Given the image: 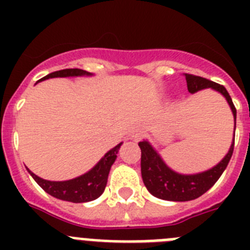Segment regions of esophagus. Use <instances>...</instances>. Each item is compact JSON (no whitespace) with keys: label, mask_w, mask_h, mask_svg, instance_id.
<instances>
[{"label":"esophagus","mask_w":250,"mask_h":250,"mask_svg":"<svg viewBox=\"0 0 250 250\" xmlns=\"http://www.w3.org/2000/svg\"><path fill=\"white\" fill-rule=\"evenodd\" d=\"M143 136H144V132L141 131V130H136V131H134L131 134V139L134 141H139L143 139Z\"/></svg>","instance_id":"esophagus-1"}]
</instances>
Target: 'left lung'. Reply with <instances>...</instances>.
Listing matches in <instances>:
<instances>
[{
	"label": "left lung",
	"mask_w": 250,
	"mask_h": 250,
	"mask_svg": "<svg viewBox=\"0 0 250 250\" xmlns=\"http://www.w3.org/2000/svg\"><path fill=\"white\" fill-rule=\"evenodd\" d=\"M185 80H187L188 90L190 94H195L204 89H213L223 95L233 112L234 130H235L237 110L231 101L230 95L228 94L224 86L207 80L204 77L189 74H185ZM139 146L141 149V176L150 194L163 200L189 202L207 193L220 178L233 155L234 138L227 155L215 167L196 174H180L170 169L165 164V161L161 159L160 154L152 147V145L147 140L140 141Z\"/></svg>",
	"instance_id": "obj_1"
}]
</instances>
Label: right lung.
<instances>
[{
	"label": "right lung",
	"instance_id": "add662e5",
	"mask_svg": "<svg viewBox=\"0 0 250 250\" xmlns=\"http://www.w3.org/2000/svg\"><path fill=\"white\" fill-rule=\"evenodd\" d=\"M76 76H92L91 72H87L81 68H65L60 71L51 72L46 75L40 81L52 79V77H76ZM121 144H118L111 150L106 152L105 155L99 160V163L89 170L87 173L77 176L75 179L65 180V182H51V180H45L40 178L36 174H34L30 169L27 171L30 175L35 179V182L42 188L43 190L51 196L57 198L60 200L71 203H86L91 200L98 199L99 196L104 193L105 187L107 184V176H109L111 165L116 160L119 149Z\"/></svg>",
	"mask_w": 250,
	"mask_h": 250
}]
</instances>
